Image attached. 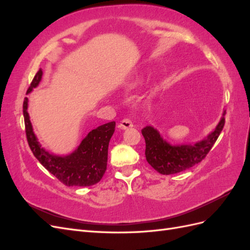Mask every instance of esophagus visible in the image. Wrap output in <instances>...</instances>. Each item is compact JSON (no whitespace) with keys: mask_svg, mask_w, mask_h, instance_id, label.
Masks as SVG:
<instances>
[{"mask_svg":"<svg viewBox=\"0 0 250 250\" xmlns=\"http://www.w3.org/2000/svg\"><path fill=\"white\" fill-rule=\"evenodd\" d=\"M133 126L131 120L128 119V118H125L123 119L122 121H121V123L119 124V127L121 128V129H128V128H131Z\"/></svg>","mask_w":250,"mask_h":250,"instance_id":"esophagus-1","label":"esophagus"}]
</instances>
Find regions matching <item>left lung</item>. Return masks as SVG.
Segmentation results:
<instances>
[{
	"instance_id": "left-lung-1",
	"label": "left lung",
	"mask_w": 250,
	"mask_h": 250,
	"mask_svg": "<svg viewBox=\"0 0 250 250\" xmlns=\"http://www.w3.org/2000/svg\"><path fill=\"white\" fill-rule=\"evenodd\" d=\"M224 116V112H223ZM225 123L224 117L208 137L194 145L172 146L163 140L160 132L152 126H146L142 134L146 142V160L148 164L163 175L183 172L199 164L214 146Z\"/></svg>"
}]
</instances>
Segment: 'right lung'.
Instances as JSON below:
<instances>
[{
	"label": "right lung",
	"instance_id": "1",
	"mask_svg": "<svg viewBox=\"0 0 250 250\" xmlns=\"http://www.w3.org/2000/svg\"><path fill=\"white\" fill-rule=\"evenodd\" d=\"M42 76V71L40 70L34 76L27 94L40 84ZM27 108L28 98H25L22 112L27 141L32 153L43 167L67 187H89L99 183L106 171L108 144L115 132L116 122L97 127L88 132L74 152L66 156H57L47 152L37 142Z\"/></svg>",
	"mask_w": 250,
	"mask_h": 250
}]
</instances>
